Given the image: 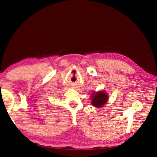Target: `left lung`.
<instances>
[{
  "label": "left lung",
  "mask_w": 157,
  "mask_h": 157,
  "mask_svg": "<svg viewBox=\"0 0 157 157\" xmlns=\"http://www.w3.org/2000/svg\"><path fill=\"white\" fill-rule=\"evenodd\" d=\"M92 105L96 107H101L105 105V103L107 102L108 96L106 93L103 92H99L96 94H92Z\"/></svg>",
  "instance_id": "left-lung-1"
}]
</instances>
